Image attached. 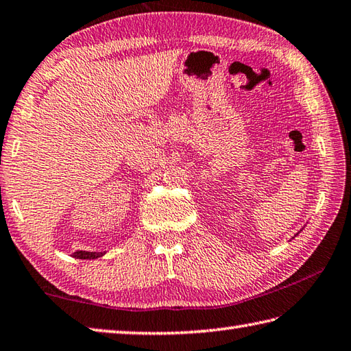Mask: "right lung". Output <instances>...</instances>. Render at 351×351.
Wrapping results in <instances>:
<instances>
[{"mask_svg": "<svg viewBox=\"0 0 351 351\" xmlns=\"http://www.w3.org/2000/svg\"><path fill=\"white\" fill-rule=\"evenodd\" d=\"M73 256L75 258H81V260H93V258H97V256H102V252H84V250H77V252L73 254Z\"/></svg>", "mask_w": 351, "mask_h": 351, "instance_id": "right-lung-1", "label": "right lung"}]
</instances>
